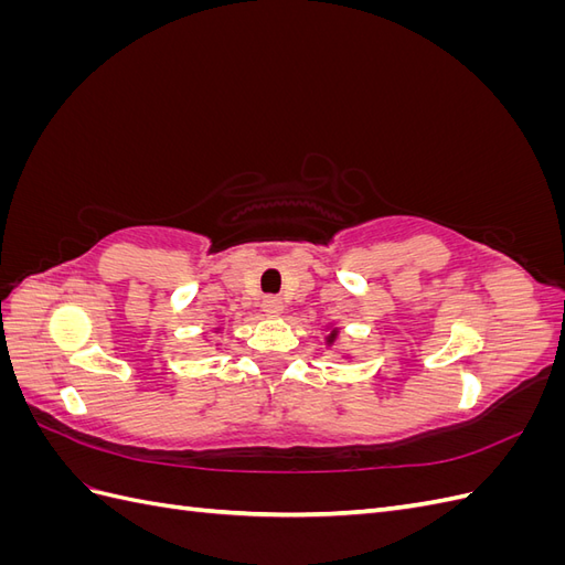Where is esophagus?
I'll return each mask as SVG.
<instances>
[{
    "mask_svg": "<svg viewBox=\"0 0 565 565\" xmlns=\"http://www.w3.org/2000/svg\"><path fill=\"white\" fill-rule=\"evenodd\" d=\"M264 311L268 313V316H280L282 313V309H285V303H282V299L280 297H276V295H268V297H264Z\"/></svg>",
    "mask_w": 565,
    "mask_h": 565,
    "instance_id": "1",
    "label": "esophagus"
}]
</instances>
